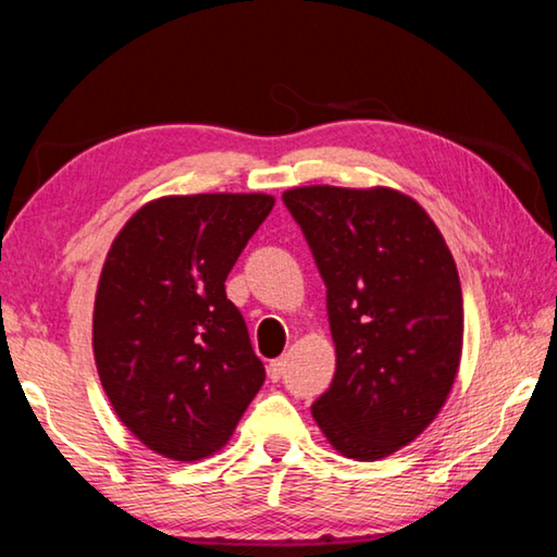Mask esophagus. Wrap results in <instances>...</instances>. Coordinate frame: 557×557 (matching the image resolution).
Wrapping results in <instances>:
<instances>
[{"label":"esophagus","instance_id":"esophagus-1","mask_svg":"<svg viewBox=\"0 0 557 557\" xmlns=\"http://www.w3.org/2000/svg\"><path fill=\"white\" fill-rule=\"evenodd\" d=\"M282 372H285V359H282V357L272 359V361H270V367H268V374H270V379H275V382H277V379L282 376Z\"/></svg>","mask_w":557,"mask_h":557}]
</instances>
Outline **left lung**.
Returning a JSON list of instances; mask_svg holds the SVG:
<instances>
[{
    "instance_id": "8db88e82",
    "label": "left lung",
    "mask_w": 557,
    "mask_h": 557,
    "mask_svg": "<svg viewBox=\"0 0 557 557\" xmlns=\"http://www.w3.org/2000/svg\"><path fill=\"white\" fill-rule=\"evenodd\" d=\"M326 285L337 351L312 417L342 456L376 461L411 444L446 404L463 349L454 255L417 200L394 188L282 193Z\"/></svg>"
}]
</instances>
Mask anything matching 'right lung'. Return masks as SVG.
Listing matches in <instances>:
<instances>
[{
    "instance_id": "add662e5",
    "label": "right lung",
    "mask_w": 557,
    "mask_h": 557,
    "mask_svg": "<svg viewBox=\"0 0 557 557\" xmlns=\"http://www.w3.org/2000/svg\"><path fill=\"white\" fill-rule=\"evenodd\" d=\"M272 206L268 193L156 198L106 255L94 302L101 386L123 426L171 461L218 454L264 382L225 280Z\"/></svg>"
}]
</instances>
